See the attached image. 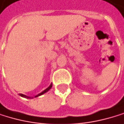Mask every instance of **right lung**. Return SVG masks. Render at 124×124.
Listing matches in <instances>:
<instances>
[{"mask_svg": "<svg viewBox=\"0 0 124 124\" xmlns=\"http://www.w3.org/2000/svg\"><path fill=\"white\" fill-rule=\"evenodd\" d=\"M52 87V83L50 85V86L48 87V88H46L45 90H43L42 92H41L40 93H39L38 95H35L34 96V98H36V97H38V96H39V95H42V94H44V93H47L51 88ZM20 95L21 96V97H23V98H26V99H34V97H30V96H27V95H23V94H22V93H20Z\"/></svg>", "mask_w": 124, "mask_h": 124, "instance_id": "add662e5", "label": "right lung"}]
</instances>
